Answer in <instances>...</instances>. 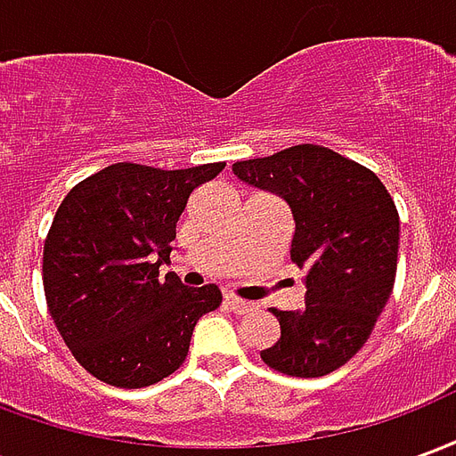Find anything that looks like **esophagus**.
<instances>
[{
	"mask_svg": "<svg viewBox=\"0 0 456 456\" xmlns=\"http://www.w3.org/2000/svg\"><path fill=\"white\" fill-rule=\"evenodd\" d=\"M224 303L229 305V310H234V313H239V315H241V313H248V310L254 307L248 300H241V297L237 296H224Z\"/></svg>",
	"mask_w": 456,
	"mask_h": 456,
	"instance_id": "esophagus-1",
	"label": "esophagus"
}]
</instances>
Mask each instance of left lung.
<instances>
[{
	"instance_id": "8db88e82",
	"label": "left lung",
	"mask_w": 456,
	"mask_h": 456,
	"mask_svg": "<svg viewBox=\"0 0 456 456\" xmlns=\"http://www.w3.org/2000/svg\"><path fill=\"white\" fill-rule=\"evenodd\" d=\"M234 175L286 200L290 258L305 271V307L271 313L281 339L261 359L288 376L337 371L371 337L398 268L401 219L379 175L317 143L237 160Z\"/></svg>"
}]
</instances>
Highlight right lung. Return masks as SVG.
<instances>
[{"label": "right lung", "mask_w": 456, "mask_h": 456, "mask_svg": "<svg viewBox=\"0 0 456 456\" xmlns=\"http://www.w3.org/2000/svg\"><path fill=\"white\" fill-rule=\"evenodd\" d=\"M224 163L163 170L112 163L61 202L44 244V290L75 362L117 388H143L178 371L202 315L217 310L215 283L185 288L170 261L192 190Z\"/></svg>", "instance_id": "obj_1"}]
</instances>
